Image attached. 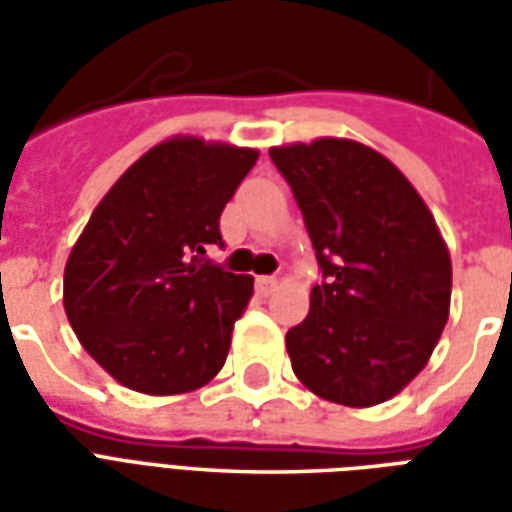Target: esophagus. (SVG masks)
<instances>
[{
	"label": "esophagus",
	"instance_id": "obj_1",
	"mask_svg": "<svg viewBox=\"0 0 512 512\" xmlns=\"http://www.w3.org/2000/svg\"><path fill=\"white\" fill-rule=\"evenodd\" d=\"M255 288H257V293H260V296H268L271 290L277 288V277H257Z\"/></svg>",
	"mask_w": 512,
	"mask_h": 512
}]
</instances>
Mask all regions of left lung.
<instances>
[{
    "mask_svg": "<svg viewBox=\"0 0 512 512\" xmlns=\"http://www.w3.org/2000/svg\"><path fill=\"white\" fill-rule=\"evenodd\" d=\"M310 233L323 282L285 334L301 384L376 406L428 365L450 315L452 263L433 213L400 169L351 139L268 150Z\"/></svg>",
    "mask_w": 512,
    "mask_h": 512,
    "instance_id": "left-lung-1",
    "label": "left lung"
}]
</instances>
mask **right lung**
<instances>
[{
  "label": "right lung",
  "mask_w": 512,
  "mask_h": 512,
  "mask_svg": "<svg viewBox=\"0 0 512 512\" xmlns=\"http://www.w3.org/2000/svg\"><path fill=\"white\" fill-rule=\"evenodd\" d=\"M252 147L175 136L120 175L71 249L65 312L84 351L145 395H180L222 370L255 279L205 257Z\"/></svg>",
  "instance_id": "add662e5"
}]
</instances>
